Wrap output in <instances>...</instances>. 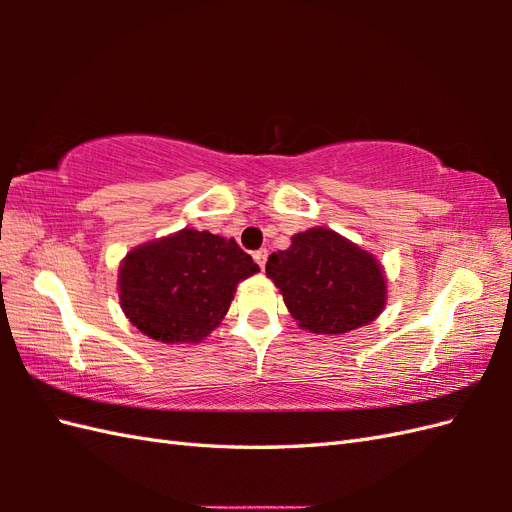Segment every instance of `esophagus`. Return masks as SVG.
<instances>
[{
	"label": "esophagus",
	"instance_id": "1",
	"mask_svg": "<svg viewBox=\"0 0 512 512\" xmlns=\"http://www.w3.org/2000/svg\"><path fill=\"white\" fill-rule=\"evenodd\" d=\"M253 259H255V262L259 264V268L264 270V266H266V259H268V250H266V248H259V250H255V253H253Z\"/></svg>",
	"mask_w": 512,
	"mask_h": 512
}]
</instances>
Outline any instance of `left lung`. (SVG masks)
Here are the masks:
<instances>
[{
	"label": "left lung",
	"instance_id": "obj_1",
	"mask_svg": "<svg viewBox=\"0 0 512 512\" xmlns=\"http://www.w3.org/2000/svg\"><path fill=\"white\" fill-rule=\"evenodd\" d=\"M292 317L314 334H345L374 321L385 308V277L376 259L330 228L297 233L268 257Z\"/></svg>",
	"mask_w": 512,
	"mask_h": 512
}]
</instances>
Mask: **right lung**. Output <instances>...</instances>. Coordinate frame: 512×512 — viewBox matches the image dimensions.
Returning <instances> with one entry per match:
<instances>
[{
	"label": "right lung",
	"instance_id": "1",
	"mask_svg": "<svg viewBox=\"0 0 512 512\" xmlns=\"http://www.w3.org/2000/svg\"><path fill=\"white\" fill-rule=\"evenodd\" d=\"M253 257L209 231H184L127 253L118 273L121 306L136 328L162 343H198L224 319Z\"/></svg>",
	"mask_w": 512,
	"mask_h": 512
}]
</instances>
